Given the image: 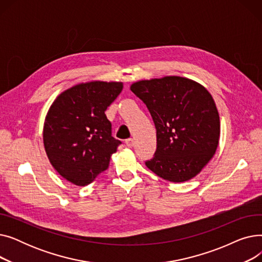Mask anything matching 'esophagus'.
<instances>
[{"instance_id":"1","label":"esophagus","mask_w":262,"mask_h":262,"mask_svg":"<svg viewBox=\"0 0 262 262\" xmlns=\"http://www.w3.org/2000/svg\"><path fill=\"white\" fill-rule=\"evenodd\" d=\"M125 144L128 146V147H133L134 146V139L133 138H128L125 140Z\"/></svg>"}]
</instances>
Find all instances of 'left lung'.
Returning a JSON list of instances; mask_svg holds the SVG:
<instances>
[{"instance_id": "8db88e82", "label": "left lung", "mask_w": 262, "mask_h": 262, "mask_svg": "<svg viewBox=\"0 0 262 262\" xmlns=\"http://www.w3.org/2000/svg\"><path fill=\"white\" fill-rule=\"evenodd\" d=\"M130 90L146 105L156 127V152L145 166L172 183L196 176L219 144L220 118L211 94L181 76L140 80Z\"/></svg>"}]
</instances>
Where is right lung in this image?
Listing matches in <instances>:
<instances>
[{
    "mask_svg": "<svg viewBox=\"0 0 262 262\" xmlns=\"http://www.w3.org/2000/svg\"><path fill=\"white\" fill-rule=\"evenodd\" d=\"M122 82L90 81L63 91L46 117L43 143L54 169L76 186H87L109 167L122 143L112 135L105 112Z\"/></svg>",
    "mask_w": 262,
    "mask_h": 262,
    "instance_id": "add662e5",
    "label": "right lung"
}]
</instances>
